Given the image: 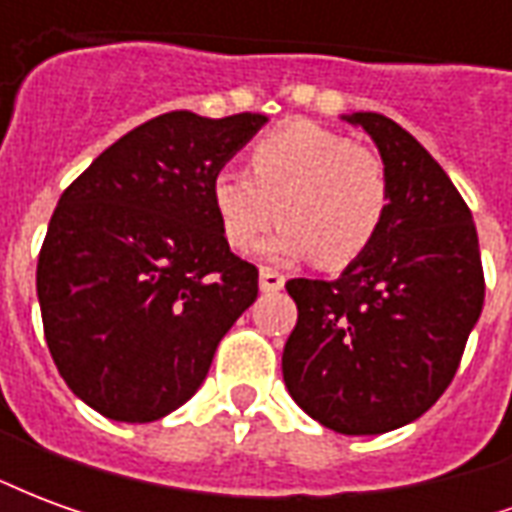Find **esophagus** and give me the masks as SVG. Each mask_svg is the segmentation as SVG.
<instances>
[{"mask_svg":"<svg viewBox=\"0 0 512 512\" xmlns=\"http://www.w3.org/2000/svg\"><path fill=\"white\" fill-rule=\"evenodd\" d=\"M285 288V277L274 268H260V290L263 293H279Z\"/></svg>","mask_w":512,"mask_h":512,"instance_id":"obj_1","label":"esophagus"}]
</instances>
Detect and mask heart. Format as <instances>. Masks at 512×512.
<instances>
[{
  "mask_svg": "<svg viewBox=\"0 0 512 512\" xmlns=\"http://www.w3.org/2000/svg\"><path fill=\"white\" fill-rule=\"evenodd\" d=\"M252 175L224 164L213 172L211 202L224 241L235 252L263 246L271 260L345 266L365 255L384 230L392 189L384 161L340 131L296 120L252 147Z\"/></svg>",
  "mask_w": 512,
  "mask_h": 512,
  "instance_id": "b5f03b06",
  "label": "heart"
}]
</instances>
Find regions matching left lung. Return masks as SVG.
Instances as JSON below:
<instances>
[{"label":"left lung","mask_w":512,"mask_h":512,"mask_svg":"<svg viewBox=\"0 0 512 512\" xmlns=\"http://www.w3.org/2000/svg\"><path fill=\"white\" fill-rule=\"evenodd\" d=\"M343 120L376 142L392 202L376 244L340 277L285 285L299 321L282 376L321 425L376 436L422 417L450 386L485 279L472 211L436 158L378 112Z\"/></svg>","instance_id":"8db88e82"}]
</instances>
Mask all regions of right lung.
<instances>
[{
  "mask_svg": "<svg viewBox=\"0 0 512 512\" xmlns=\"http://www.w3.org/2000/svg\"><path fill=\"white\" fill-rule=\"evenodd\" d=\"M266 120L158 115L62 191L38 257L40 315L60 376L98 414L153 422L183 406L257 299L211 178Z\"/></svg>",
  "mask_w": 512,
  "mask_h": 512,
  "instance_id": "1",
  "label": "right lung"
}]
</instances>
